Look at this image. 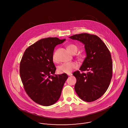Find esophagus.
<instances>
[{
    "instance_id": "34e87169",
    "label": "esophagus",
    "mask_w": 128,
    "mask_h": 128,
    "mask_svg": "<svg viewBox=\"0 0 128 128\" xmlns=\"http://www.w3.org/2000/svg\"><path fill=\"white\" fill-rule=\"evenodd\" d=\"M68 74V76H72V73H68V74Z\"/></svg>"
}]
</instances>
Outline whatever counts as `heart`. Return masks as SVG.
I'll return each mask as SVG.
<instances>
[{"label":"heart","mask_w":128,"mask_h":128,"mask_svg":"<svg viewBox=\"0 0 128 128\" xmlns=\"http://www.w3.org/2000/svg\"><path fill=\"white\" fill-rule=\"evenodd\" d=\"M66 48L70 53L72 54H75L78 50V47L76 46L74 44H69L66 46ZM78 58L82 59V57L80 55L78 56ZM53 60L54 62H56V60L54 54L52 56ZM78 64L76 62H68V63H64L59 66L58 68V71L60 73H70L73 70L76 68L78 67Z\"/></svg>","instance_id":"heart-1"}]
</instances>
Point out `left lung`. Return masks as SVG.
I'll list each match as a JSON object with an SVG mask.
<instances>
[{
    "label": "left lung",
    "instance_id": "obj_1",
    "mask_svg": "<svg viewBox=\"0 0 128 128\" xmlns=\"http://www.w3.org/2000/svg\"><path fill=\"white\" fill-rule=\"evenodd\" d=\"M70 38L84 44L87 56L79 70L73 74L76 82L74 90L82 100L92 102L100 98L108 89L112 78V60L110 52L96 35L81 33ZM87 70L84 74L83 72Z\"/></svg>",
    "mask_w": 128,
    "mask_h": 128
}]
</instances>
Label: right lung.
<instances>
[{
  "label": "right lung",
  "mask_w": 128,
  "mask_h": 128,
  "mask_svg": "<svg viewBox=\"0 0 128 128\" xmlns=\"http://www.w3.org/2000/svg\"><path fill=\"white\" fill-rule=\"evenodd\" d=\"M66 39L57 38L42 39L28 47L20 64V74L24 89L32 100L39 105L49 106L58 100L66 74H54L53 62L54 48Z\"/></svg>",
  "instance_id": "right-lung-1"
}]
</instances>
